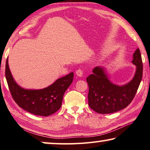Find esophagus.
I'll list each match as a JSON object with an SVG mask.
<instances>
[{
    "label": "esophagus",
    "instance_id": "34e87169",
    "mask_svg": "<svg viewBox=\"0 0 150 150\" xmlns=\"http://www.w3.org/2000/svg\"><path fill=\"white\" fill-rule=\"evenodd\" d=\"M76 74L78 76L82 77L83 75V72L81 70H77L76 71Z\"/></svg>",
    "mask_w": 150,
    "mask_h": 150
}]
</instances>
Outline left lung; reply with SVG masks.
<instances>
[{"instance_id": "8db88e82", "label": "left lung", "mask_w": 150, "mask_h": 150, "mask_svg": "<svg viewBox=\"0 0 150 150\" xmlns=\"http://www.w3.org/2000/svg\"><path fill=\"white\" fill-rule=\"evenodd\" d=\"M132 64L136 66L135 72L131 81L123 85L112 82L107 69L96 66L93 74L86 78L89 91V107L100 114L112 113L125 109L134 98L143 74V64L139 48L133 55Z\"/></svg>"}]
</instances>
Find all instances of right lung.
<instances>
[{
  "instance_id": "1",
  "label": "right lung",
  "mask_w": 150,
  "mask_h": 150,
  "mask_svg": "<svg viewBox=\"0 0 150 150\" xmlns=\"http://www.w3.org/2000/svg\"><path fill=\"white\" fill-rule=\"evenodd\" d=\"M5 76L11 95L21 108L30 113L47 117L60 109L64 94L73 81L74 73L58 78L46 88L26 89L19 86L14 79L7 58Z\"/></svg>"
}]
</instances>
